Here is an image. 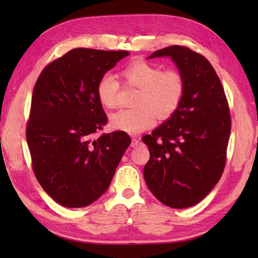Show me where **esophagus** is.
Listing matches in <instances>:
<instances>
[{"mask_svg":"<svg viewBox=\"0 0 258 258\" xmlns=\"http://www.w3.org/2000/svg\"><path fill=\"white\" fill-rule=\"evenodd\" d=\"M140 139H138V138H133L132 139V143H131V146L132 147H136V146H139V144H140Z\"/></svg>","mask_w":258,"mask_h":258,"instance_id":"34e87169","label":"esophagus"}]
</instances>
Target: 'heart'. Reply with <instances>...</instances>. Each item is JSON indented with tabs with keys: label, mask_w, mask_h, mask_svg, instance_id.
<instances>
[{
	"label": "heart",
	"mask_w": 258,
	"mask_h": 258,
	"mask_svg": "<svg viewBox=\"0 0 258 258\" xmlns=\"http://www.w3.org/2000/svg\"><path fill=\"white\" fill-rule=\"evenodd\" d=\"M122 76L126 84L140 90L133 108L119 109L109 117L111 127L127 134H139L152 127L156 116L168 118L176 112L185 92L183 74L175 69L162 71L156 65L135 61L125 67ZM119 82L112 74L98 80L96 94L103 106L117 105Z\"/></svg>",
	"instance_id": "heart-1"
}]
</instances>
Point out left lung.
<instances>
[{
	"label": "left lung",
	"instance_id": "obj_1",
	"mask_svg": "<svg viewBox=\"0 0 258 258\" xmlns=\"http://www.w3.org/2000/svg\"><path fill=\"white\" fill-rule=\"evenodd\" d=\"M168 56L184 76L182 103L166 122L145 135L150 161L147 187L172 208L196 205L220 180L231 134L227 98L212 64L180 45L167 46L149 58Z\"/></svg>",
	"mask_w": 258,
	"mask_h": 258
}]
</instances>
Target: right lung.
Here are the masks:
<instances>
[{
	"label": "right lung",
	"mask_w": 258,
	"mask_h": 258,
	"mask_svg": "<svg viewBox=\"0 0 258 258\" xmlns=\"http://www.w3.org/2000/svg\"><path fill=\"white\" fill-rule=\"evenodd\" d=\"M128 54L74 48L47 64L38 76L26 141L35 177L59 205L85 207L101 197L131 144L122 131L91 141L107 123L97 82Z\"/></svg>",
	"instance_id": "add662e5"
}]
</instances>
